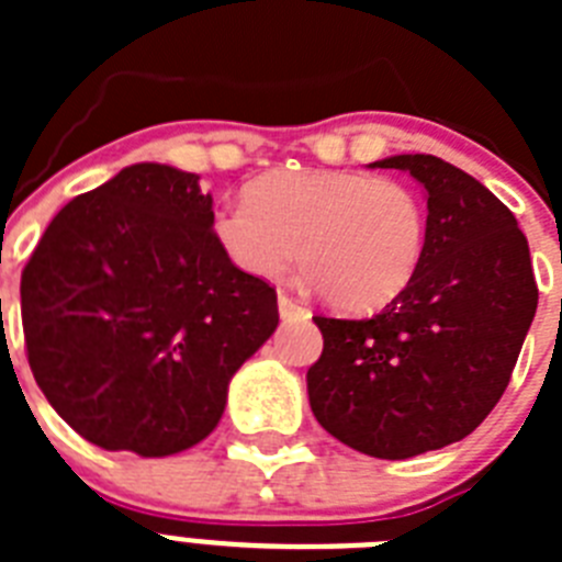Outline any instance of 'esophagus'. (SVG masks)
I'll use <instances>...</instances> for the list:
<instances>
[{"mask_svg":"<svg viewBox=\"0 0 562 562\" xmlns=\"http://www.w3.org/2000/svg\"><path fill=\"white\" fill-rule=\"evenodd\" d=\"M278 312H281V317H297V315H306V306L304 304H297L295 297H290V295H284V292H281V295H278Z\"/></svg>","mask_w":562,"mask_h":562,"instance_id":"1","label":"esophagus"}]
</instances>
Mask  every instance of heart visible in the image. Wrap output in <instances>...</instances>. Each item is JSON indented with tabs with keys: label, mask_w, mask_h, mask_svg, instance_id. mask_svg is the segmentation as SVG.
Wrapping results in <instances>:
<instances>
[{
	"label": "heart",
	"mask_w": 562,
	"mask_h": 562,
	"mask_svg": "<svg viewBox=\"0 0 562 562\" xmlns=\"http://www.w3.org/2000/svg\"><path fill=\"white\" fill-rule=\"evenodd\" d=\"M211 238L236 270L278 278L297 261L346 312L391 304L414 281L428 245L419 193L391 177L337 168L261 173L245 202L211 216Z\"/></svg>",
	"instance_id": "b5f03b06"
}]
</instances>
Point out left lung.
<instances>
[{"instance_id":"obj_1","label":"left lung","mask_w":562,"mask_h":562,"mask_svg":"<svg viewBox=\"0 0 562 562\" xmlns=\"http://www.w3.org/2000/svg\"><path fill=\"white\" fill-rule=\"evenodd\" d=\"M428 193V245L411 281L362 321L317 315L324 351L306 371L315 419L374 459H411L473 434L509 385L538 310L529 245L513 211L434 154L371 162Z\"/></svg>"}]
</instances>
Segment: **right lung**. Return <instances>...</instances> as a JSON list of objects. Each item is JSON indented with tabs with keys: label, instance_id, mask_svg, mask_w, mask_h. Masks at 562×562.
Returning <instances> with one entry per match:
<instances>
[{
	"label": "right lung",
	"instance_id": "obj_1",
	"mask_svg": "<svg viewBox=\"0 0 562 562\" xmlns=\"http://www.w3.org/2000/svg\"><path fill=\"white\" fill-rule=\"evenodd\" d=\"M211 216L196 173L137 162L67 202L24 267L30 371L98 448H193L276 331V290L222 256Z\"/></svg>",
	"mask_w": 562,
	"mask_h": 562
}]
</instances>
